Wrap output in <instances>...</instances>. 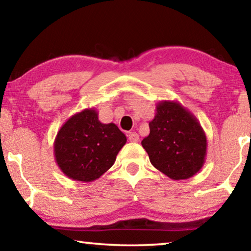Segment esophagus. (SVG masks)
<instances>
[{"mask_svg": "<svg viewBox=\"0 0 251 251\" xmlns=\"http://www.w3.org/2000/svg\"><path fill=\"white\" fill-rule=\"evenodd\" d=\"M128 140H129L130 142L136 143V142L140 141V136H138V134H137V133L132 132V133H129V134H128Z\"/></svg>", "mask_w": 251, "mask_h": 251, "instance_id": "1", "label": "esophagus"}]
</instances>
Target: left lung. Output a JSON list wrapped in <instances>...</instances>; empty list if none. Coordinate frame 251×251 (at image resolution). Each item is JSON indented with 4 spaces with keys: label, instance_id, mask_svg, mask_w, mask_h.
<instances>
[{
    "label": "left lung",
    "instance_id": "1",
    "mask_svg": "<svg viewBox=\"0 0 251 251\" xmlns=\"http://www.w3.org/2000/svg\"><path fill=\"white\" fill-rule=\"evenodd\" d=\"M150 134L142 141L155 169L172 180L192 177L202 169L206 136L197 117L178 101L157 102L150 122Z\"/></svg>",
    "mask_w": 251,
    "mask_h": 251
}]
</instances>
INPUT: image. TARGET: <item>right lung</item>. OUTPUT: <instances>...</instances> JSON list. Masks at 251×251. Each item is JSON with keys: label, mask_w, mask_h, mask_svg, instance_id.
I'll list each match as a JSON object with an SVG mask.
<instances>
[{"label": "right lung", "mask_w": 251, "mask_h": 251, "mask_svg": "<svg viewBox=\"0 0 251 251\" xmlns=\"http://www.w3.org/2000/svg\"><path fill=\"white\" fill-rule=\"evenodd\" d=\"M126 141L114 123L102 124L96 109L86 108L73 115L59 129L54 158L71 180L93 182L113 166Z\"/></svg>", "instance_id": "1"}]
</instances>
